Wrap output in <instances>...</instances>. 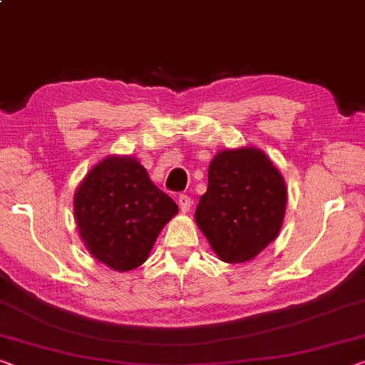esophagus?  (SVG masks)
I'll use <instances>...</instances> for the list:
<instances>
[{"label":"esophagus","mask_w":365,"mask_h":365,"mask_svg":"<svg viewBox=\"0 0 365 365\" xmlns=\"http://www.w3.org/2000/svg\"><path fill=\"white\" fill-rule=\"evenodd\" d=\"M192 198H190L188 195H180L178 196V206H180L182 212H188L190 207H192Z\"/></svg>","instance_id":"obj_1"}]
</instances>
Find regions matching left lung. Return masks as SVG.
Wrapping results in <instances>:
<instances>
[{
  "label": "left lung",
  "mask_w": 365,
  "mask_h": 365,
  "mask_svg": "<svg viewBox=\"0 0 365 365\" xmlns=\"http://www.w3.org/2000/svg\"><path fill=\"white\" fill-rule=\"evenodd\" d=\"M286 203L284 178L263 151L225 149L211 160L195 221L222 262L244 263L279 234Z\"/></svg>",
  "instance_id": "1"
}]
</instances>
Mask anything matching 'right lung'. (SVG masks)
Here are the masks:
<instances>
[{"label": "right lung", "mask_w": 365, "mask_h": 365, "mask_svg": "<svg viewBox=\"0 0 365 365\" xmlns=\"http://www.w3.org/2000/svg\"><path fill=\"white\" fill-rule=\"evenodd\" d=\"M177 212L175 201L130 155L101 160L74 195L81 239L92 257L115 271L146 262L162 227Z\"/></svg>", "instance_id": "obj_1"}]
</instances>
